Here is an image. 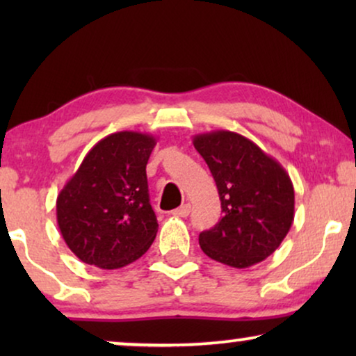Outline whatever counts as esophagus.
Segmentation results:
<instances>
[{
	"label": "esophagus",
	"instance_id": "obj_1",
	"mask_svg": "<svg viewBox=\"0 0 356 356\" xmlns=\"http://www.w3.org/2000/svg\"><path fill=\"white\" fill-rule=\"evenodd\" d=\"M189 211H191V206H189V204H183L181 207L175 209L172 213H173L175 217H188L189 216Z\"/></svg>",
	"mask_w": 356,
	"mask_h": 356
}]
</instances>
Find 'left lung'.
Listing matches in <instances>:
<instances>
[{
    "label": "left lung",
    "mask_w": 356,
    "mask_h": 356,
    "mask_svg": "<svg viewBox=\"0 0 356 356\" xmlns=\"http://www.w3.org/2000/svg\"><path fill=\"white\" fill-rule=\"evenodd\" d=\"M222 202V218L199 235L211 259L246 269L269 257L295 217L293 183L285 168L245 136L211 131L194 136Z\"/></svg>",
    "instance_id": "left-lung-1"
}]
</instances>
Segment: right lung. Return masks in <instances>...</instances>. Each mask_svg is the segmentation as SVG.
<instances>
[{"mask_svg": "<svg viewBox=\"0 0 356 356\" xmlns=\"http://www.w3.org/2000/svg\"><path fill=\"white\" fill-rule=\"evenodd\" d=\"M152 134L120 131L92 147L56 199L67 248L86 264L120 269L139 259L157 235L145 165Z\"/></svg>", "mask_w": 356, "mask_h": 356, "instance_id": "1", "label": "right lung"}]
</instances>
